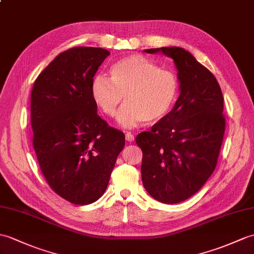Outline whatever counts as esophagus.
<instances>
[{
	"instance_id": "1",
	"label": "esophagus",
	"mask_w": 254,
	"mask_h": 254,
	"mask_svg": "<svg viewBox=\"0 0 254 254\" xmlns=\"http://www.w3.org/2000/svg\"><path fill=\"white\" fill-rule=\"evenodd\" d=\"M126 139L127 141H133L134 140V135L131 132H127L126 134Z\"/></svg>"
}]
</instances>
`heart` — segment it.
<instances>
[{
    "instance_id": "obj_1",
    "label": "heart",
    "mask_w": 254,
    "mask_h": 254,
    "mask_svg": "<svg viewBox=\"0 0 254 254\" xmlns=\"http://www.w3.org/2000/svg\"><path fill=\"white\" fill-rule=\"evenodd\" d=\"M110 78L94 76L92 96L104 113L114 117L125 96L126 105L118 115L122 127L143 122L155 125L172 109L180 92L176 74L141 55H129L110 67Z\"/></svg>"
}]
</instances>
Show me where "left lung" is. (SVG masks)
Returning a JSON list of instances; mask_svg holds the SVG:
<instances>
[{
	"label": "left lung",
	"instance_id": "obj_1",
	"mask_svg": "<svg viewBox=\"0 0 254 254\" xmlns=\"http://www.w3.org/2000/svg\"><path fill=\"white\" fill-rule=\"evenodd\" d=\"M145 53L172 58L181 93L173 109L151 131L136 136L143 151L141 181L158 201L179 203L196 193L216 167L225 132L223 94L215 76L182 47Z\"/></svg>",
	"mask_w": 254,
	"mask_h": 254
}]
</instances>
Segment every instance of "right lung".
<instances>
[{"mask_svg":"<svg viewBox=\"0 0 254 254\" xmlns=\"http://www.w3.org/2000/svg\"><path fill=\"white\" fill-rule=\"evenodd\" d=\"M110 53L100 47H73L58 55L35 80L31 92L33 148L46 182L73 204L103 196L123 132L97 115L92 82Z\"/></svg>","mask_w":254,"mask_h":254,"instance_id":"right-lung-1","label":"right lung"}]
</instances>
